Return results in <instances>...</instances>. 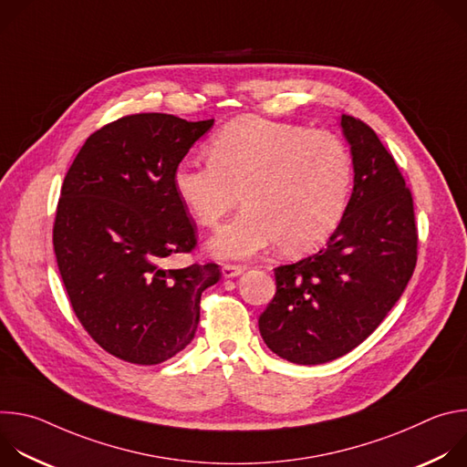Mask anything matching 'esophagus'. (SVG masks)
<instances>
[{
    "instance_id": "obj_1",
    "label": "esophagus",
    "mask_w": 467,
    "mask_h": 467,
    "mask_svg": "<svg viewBox=\"0 0 467 467\" xmlns=\"http://www.w3.org/2000/svg\"><path fill=\"white\" fill-rule=\"evenodd\" d=\"M222 274L225 279H233V277H240L244 274L242 265H233V264H225L222 268Z\"/></svg>"
}]
</instances>
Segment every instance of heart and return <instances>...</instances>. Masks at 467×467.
Returning <instances> with one entry per match:
<instances>
[{
	"mask_svg": "<svg viewBox=\"0 0 467 467\" xmlns=\"http://www.w3.org/2000/svg\"><path fill=\"white\" fill-rule=\"evenodd\" d=\"M209 159L179 162L173 188L203 227L216 225L240 193L242 213L209 242L220 258H251L277 242L286 254L308 253L344 218L353 157L332 132L244 116L216 132Z\"/></svg>",
	"mask_w": 467,
	"mask_h": 467,
	"instance_id": "b5f03b06",
	"label": "heart"
}]
</instances>
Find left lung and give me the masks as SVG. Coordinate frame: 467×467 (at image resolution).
Segmentation results:
<instances>
[{
    "label": "left lung",
    "instance_id": "left-lung-1",
    "mask_svg": "<svg viewBox=\"0 0 467 467\" xmlns=\"http://www.w3.org/2000/svg\"><path fill=\"white\" fill-rule=\"evenodd\" d=\"M353 193L317 253L275 268L277 292L258 317L264 344L303 366L348 355L403 296L418 260L412 193L375 130L342 114Z\"/></svg>",
    "mask_w": 467,
    "mask_h": 467
}]
</instances>
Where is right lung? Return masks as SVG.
Returning a JSON list of instances; mask_svg holds the SVG:
<instances>
[{
    "instance_id": "right-lung-1",
    "label": "right lung",
    "mask_w": 467,
    "mask_h": 467,
    "mask_svg": "<svg viewBox=\"0 0 467 467\" xmlns=\"http://www.w3.org/2000/svg\"><path fill=\"white\" fill-rule=\"evenodd\" d=\"M214 125L173 114L123 116L90 135L64 177L53 249L72 308L110 355L161 364L195 337L218 264L162 268L195 247L173 170Z\"/></svg>"
}]
</instances>
